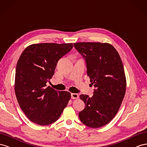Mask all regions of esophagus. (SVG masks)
Returning <instances> with one entry per match:
<instances>
[{"label": "esophagus", "instance_id": "34e87169", "mask_svg": "<svg viewBox=\"0 0 147 147\" xmlns=\"http://www.w3.org/2000/svg\"><path fill=\"white\" fill-rule=\"evenodd\" d=\"M79 96L77 94H71V98L73 99H76V98H78Z\"/></svg>", "mask_w": 147, "mask_h": 147}]
</instances>
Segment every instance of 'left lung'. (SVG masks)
I'll use <instances>...</instances> for the list:
<instances>
[{
	"instance_id": "8db88e82",
	"label": "left lung",
	"mask_w": 147,
	"mask_h": 147,
	"mask_svg": "<svg viewBox=\"0 0 147 147\" xmlns=\"http://www.w3.org/2000/svg\"><path fill=\"white\" fill-rule=\"evenodd\" d=\"M74 47L86 61L87 76L95 87L91 98L80 95L86 107L79 112V119L88 127H102L115 116L124 97L126 79L122 60L108 43L78 42Z\"/></svg>"
}]
</instances>
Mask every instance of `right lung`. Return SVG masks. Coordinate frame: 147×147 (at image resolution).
Segmentation results:
<instances>
[{"label":"right lung","mask_w":147,"mask_h":147,"mask_svg":"<svg viewBox=\"0 0 147 147\" xmlns=\"http://www.w3.org/2000/svg\"><path fill=\"white\" fill-rule=\"evenodd\" d=\"M73 44L42 43L24 49L16 64L15 92L21 109L32 122L40 125L59 118L71 98L66 91H58L46 83L54 74L60 58Z\"/></svg>","instance_id":"right-lung-1"}]
</instances>
